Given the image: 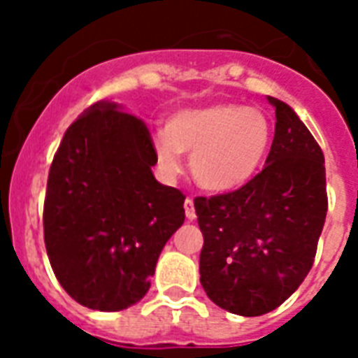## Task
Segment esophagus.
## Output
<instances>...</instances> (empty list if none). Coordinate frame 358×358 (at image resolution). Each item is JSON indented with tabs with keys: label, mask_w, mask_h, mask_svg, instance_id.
I'll return each instance as SVG.
<instances>
[{
	"label": "esophagus",
	"mask_w": 358,
	"mask_h": 358,
	"mask_svg": "<svg viewBox=\"0 0 358 358\" xmlns=\"http://www.w3.org/2000/svg\"><path fill=\"white\" fill-rule=\"evenodd\" d=\"M184 208H185V217H187V221H193V219L196 217V213H195V204H193V199H191V196L185 199Z\"/></svg>",
	"instance_id": "esophagus-1"
}]
</instances>
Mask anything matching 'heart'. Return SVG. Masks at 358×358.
Segmentation results:
<instances>
[{"label":"heart","instance_id":"1","mask_svg":"<svg viewBox=\"0 0 358 358\" xmlns=\"http://www.w3.org/2000/svg\"><path fill=\"white\" fill-rule=\"evenodd\" d=\"M273 124L262 109L219 102L180 109L154 137V150L167 174L182 171L191 152L193 178L208 191H232L255 176L271 148Z\"/></svg>","mask_w":358,"mask_h":358}]
</instances>
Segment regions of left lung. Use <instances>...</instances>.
<instances>
[{
	"label": "left lung",
	"mask_w": 358,
	"mask_h": 358,
	"mask_svg": "<svg viewBox=\"0 0 358 358\" xmlns=\"http://www.w3.org/2000/svg\"><path fill=\"white\" fill-rule=\"evenodd\" d=\"M267 100L277 122L266 167L232 193L195 199L202 288L247 317L275 310L299 288L327 215L322 148L288 103Z\"/></svg>",
	"instance_id": "obj_1"
}]
</instances>
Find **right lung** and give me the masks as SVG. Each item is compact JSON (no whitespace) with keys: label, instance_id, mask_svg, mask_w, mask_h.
I'll list each match as a JSON object with an SVG mask.
<instances>
[{"label":"right lung","instance_id":"right-lung-1","mask_svg":"<svg viewBox=\"0 0 358 358\" xmlns=\"http://www.w3.org/2000/svg\"><path fill=\"white\" fill-rule=\"evenodd\" d=\"M145 122L117 102L92 103L53 157L44 243L59 284L80 305L124 310L150 288L157 258L185 219L182 191L159 184Z\"/></svg>","mask_w":358,"mask_h":358}]
</instances>
